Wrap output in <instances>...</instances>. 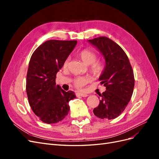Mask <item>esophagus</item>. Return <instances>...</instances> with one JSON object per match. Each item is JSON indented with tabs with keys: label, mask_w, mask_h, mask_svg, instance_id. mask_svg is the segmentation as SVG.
<instances>
[{
	"label": "esophagus",
	"mask_w": 159,
	"mask_h": 159,
	"mask_svg": "<svg viewBox=\"0 0 159 159\" xmlns=\"http://www.w3.org/2000/svg\"><path fill=\"white\" fill-rule=\"evenodd\" d=\"M77 97H79V96H81V97H87V96H88V95L87 93H75Z\"/></svg>",
	"instance_id": "34e87169"
}]
</instances>
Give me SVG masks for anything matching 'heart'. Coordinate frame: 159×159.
Instances as JSON below:
<instances>
[{
  "label": "heart",
  "instance_id": "heart-1",
  "mask_svg": "<svg viewBox=\"0 0 159 159\" xmlns=\"http://www.w3.org/2000/svg\"><path fill=\"white\" fill-rule=\"evenodd\" d=\"M79 57L86 65H90V71L94 75L98 76L102 75L105 69L104 62L102 60L97 59V54L90 49H83L78 54ZM70 57L66 58L64 61V67L68 66ZM88 78L83 76H78L75 78L73 80L74 85L78 89L82 88L87 84Z\"/></svg>",
  "mask_w": 159,
  "mask_h": 159
}]
</instances>
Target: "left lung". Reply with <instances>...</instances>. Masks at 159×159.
<instances>
[{"label": "left lung", "instance_id": "1", "mask_svg": "<svg viewBox=\"0 0 159 159\" xmlns=\"http://www.w3.org/2000/svg\"><path fill=\"white\" fill-rule=\"evenodd\" d=\"M105 57V66L99 80L106 90L99 104L93 109L99 118L113 119L121 115L133 95L134 78L131 64L125 52L112 40L100 36L88 40Z\"/></svg>", "mask_w": 159, "mask_h": 159}]
</instances>
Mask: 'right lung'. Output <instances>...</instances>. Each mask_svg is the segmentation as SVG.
<instances>
[{
  "mask_svg": "<svg viewBox=\"0 0 159 159\" xmlns=\"http://www.w3.org/2000/svg\"><path fill=\"white\" fill-rule=\"evenodd\" d=\"M76 44V40H48L30 57L26 93L33 112L42 122L51 124L64 119L70 111L69 102L75 98L72 91L56 85V78Z\"/></svg>",
  "mask_w": 159,
  "mask_h": 159,
  "instance_id": "obj_1",
  "label": "right lung"
}]
</instances>
